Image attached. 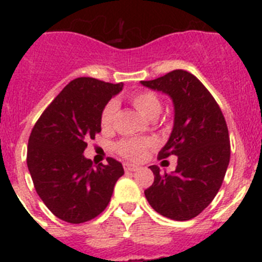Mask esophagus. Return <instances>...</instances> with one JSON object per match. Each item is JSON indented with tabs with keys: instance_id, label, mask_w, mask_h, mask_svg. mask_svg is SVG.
Segmentation results:
<instances>
[{
	"instance_id": "obj_1",
	"label": "esophagus",
	"mask_w": 262,
	"mask_h": 262,
	"mask_svg": "<svg viewBox=\"0 0 262 262\" xmlns=\"http://www.w3.org/2000/svg\"><path fill=\"white\" fill-rule=\"evenodd\" d=\"M123 166H124V170H126V172H135V170H138L139 169V165H135V164L126 163Z\"/></svg>"
}]
</instances>
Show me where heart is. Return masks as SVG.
Masks as SVG:
<instances>
[{"label":"heart","mask_w":262,"mask_h":262,"mask_svg":"<svg viewBox=\"0 0 262 262\" xmlns=\"http://www.w3.org/2000/svg\"><path fill=\"white\" fill-rule=\"evenodd\" d=\"M134 107L147 119H156L161 111V101L152 92L143 90L129 97ZM118 113L117 101H110L105 105L101 113V127L108 131L114 127L115 117ZM154 144L149 139H123L117 144V151L126 159L142 160L147 154V149Z\"/></svg>","instance_id":"b5f03b06"}]
</instances>
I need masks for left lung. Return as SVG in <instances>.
Listing matches in <instances>:
<instances>
[{"label":"left lung","mask_w":262,"mask_h":262,"mask_svg":"<svg viewBox=\"0 0 262 262\" xmlns=\"http://www.w3.org/2000/svg\"><path fill=\"white\" fill-rule=\"evenodd\" d=\"M142 85L166 94L174 106V123L159 159L178 157L174 172L161 174L149 166L155 181L144 191L155 211L173 221H189L211 203L230 164V135L214 97L194 75L169 72Z\"/></svg>","instance_id":"8db88e82"}]
</instances>
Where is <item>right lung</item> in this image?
I'll return each mask as SVG.
<instances>
[{"mask_svg":"<svg viewBox=\"0 0 262 262\" xmlns=\"http://www.w3.org/2000/svg\"><path fill=\"white\" fill-rule=\"evenodd\" d=\"M123 84L92 77L71 81L38 119L27 145V166L35 190L55 216L72 224L99 215L124 174L119 161L93 168L84 156L88 139L101 133V113Z\"/></svg>","mask_w":262,"mask_h":262,"instance_id":"1","label":"right lung"}]
</instances>
